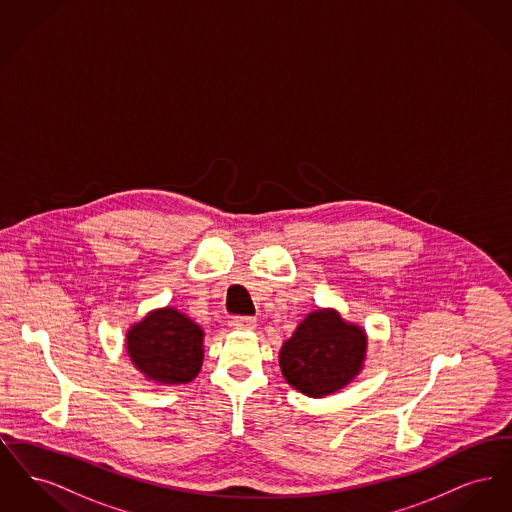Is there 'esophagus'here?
I'll return each instance as SVG.
<instances>
[{"label": "esophagus", "instance_id": "esophagus-1", "mask_svg": "<svg viewBox=\"0 0 512 512\" xmlns=\"http://www.w3.org/2000/svg\"><path fill=\"white\" fill-rule=\"evenodd\" d=\"M232 326H234L236 330H253V328H255V318L234 317L232 318Z\"/></svg>", "mask_w": 512, "mask_h": 512}]
</instances>
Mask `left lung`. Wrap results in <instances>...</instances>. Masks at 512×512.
Returning a JSON list of instances; mask_svg holds the SVG:
<instances>
[{
    "instance_id": "8db88e82",
    "label": "left lung",
    "mask_w": 512,
    "mask_h": 512,
    "mask_svg": "<svg viewBox=\"0 0 512 512\" xmlns=\"http://www.w3.org/2000/svg\"><path fill=\"white\" fill-rule=\"evenodd\" d=\"M366 338L359 326L345 324L336 311L305 318L280 351V368L295 390L322 397L347 386L361 370Z\"/></svg>"
}]
</instances>
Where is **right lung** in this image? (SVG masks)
Wrapping results in <instances>:
<instances>
[{
	"mask_svg": "<svg viewBox=\"0 0 512 512\" xmlns=\"http://www.w3.org/2000/svg\"><path fill=\"white\" fill-rule=\"evenodd\" d=\"M203 332L176 309L149 313L132 326L126 347L132 363L149 380L159 384H188L203 363Z\"/></svg>",
	"mask_w": 512,
	"mask_h": 512,
	"instance_id": "obj_1",
	"label": "right lung"
}]
</instances>
